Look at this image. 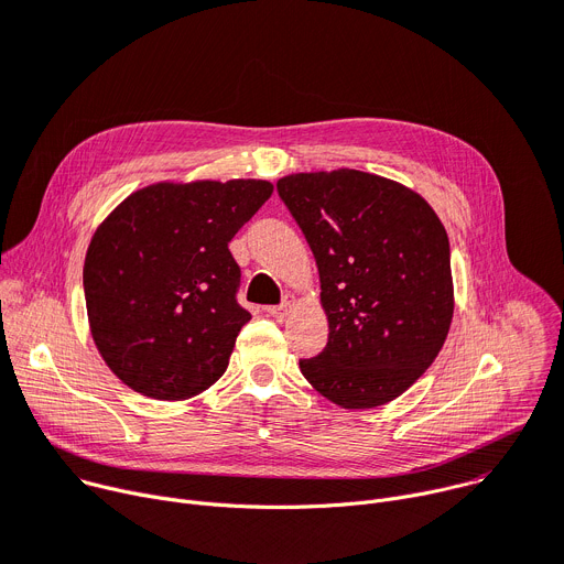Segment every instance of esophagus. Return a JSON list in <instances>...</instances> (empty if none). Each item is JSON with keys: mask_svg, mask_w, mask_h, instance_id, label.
<instances>
[{"mask_svg": "<svg viewBox=\"0 0 564 564\" xmlns=\"http://www.w3.org/2000/svg\"><path fill=\"white\" fill-rule=\"evenodd\" d=\"M292 306H294V296L288 294L283 304H279V306H268V313H270L272 317H276V319H283V317L292 311Z\"/></svg>", "mask_w": 564, "mask_h": 564, "instance_id": "esophagus-1", "label": "esophagus"}]
</instances>
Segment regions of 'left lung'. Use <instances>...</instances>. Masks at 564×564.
<instances>
[{"label":"left lung","instance_id":"8db88e82","mask_svg":"<svg viewBox=\"0 0 564 564\" xmlns=\"http://www.w3.org/2000/svg\"><path fill=\"white\" fill-rule=\"evenodd\" d=\"M279 197L315 256L328 343L299 360L328 401L365 410L403 394L454 317L448 238L410 187L358 170L290 174Z\"/></svg>","mask_w":564,"mask_h":564}]
</instances>
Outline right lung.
I'll return each mask as SVG.
<instances>
[{
    "instance_id": "right-lung-1",
    "label": "right lung",
    "mask_w": 564,
    "mask_h": 564,
    "mask_svg": "<svg viewBox=\"0 0 564 564\" xmlns=\"http://www.w3.org/2000/svg\"><path fill=\"white\" fill-rule=\"evenodd\" d=\"M274 193L270 181L154 183L95 231L84 292L93 340L131 390L191 399L227 371L251 319L238 304L231 238Z\"/></svg>"
}]
</instances>
